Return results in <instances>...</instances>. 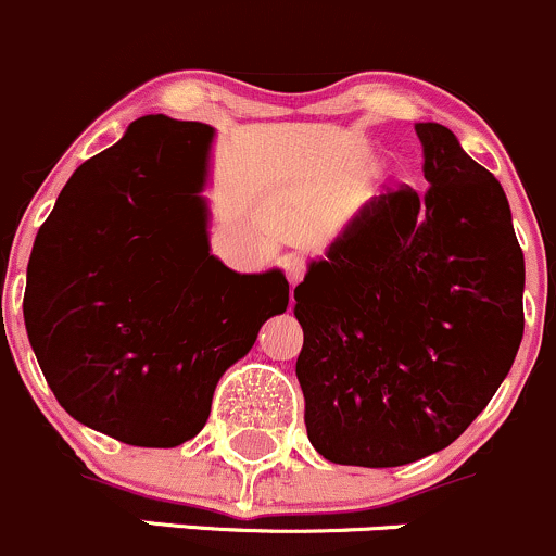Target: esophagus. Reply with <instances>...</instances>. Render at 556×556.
Instances as JSON below:
<instances>
[{
  "instance_id": "1",
  "label": "esophagus",
  "mask_w": 556,
  "mask_h": 556,
  "mask_svg": "<svg viewBox=\"0 0 556 556\" xmlns=\"http://www.w3.org/2000/svg\"><path fill=\"white\" fill-rule=\"evenodd\" d=\"M283 270H286V278H289V283L296 286L302 280V276H305L307 260L302 254H289L283 260Z\"/></svg>"
}]
</instances>
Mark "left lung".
<instances>
[{"label":"left lung","mask_w":556,"mask_h":556,"mask_svg":"<svg viewBox=\"0 0 556 556\" xmlns=\"http://www.w3.org/2000/svg\"><path fill=\"white\" fill-rule=\"evenodd\" d=\"M426 194L371 198L294 289L307 439L340 466L450 447L506 380L525 256L506 192L439 123H415Z\"/></svg>","instance_id":"1"}]
</instances>
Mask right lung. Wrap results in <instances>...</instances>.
<instances>
[{"instance_id": "1", "label": "right lung", "mask_w": 556, "mask_h": 556, "mask_svg": "<svg viewBox=\"0 0 556 556\" xmlns=\"http://www.w3.org/2000/svg\"><path fill=\"white\" fill-rule=\"evenodd\" d=\"M211 144L205 123H130L74 170L28 260L23 320L50 391L134 447L198 437L219 377L289 305L283 270L211 254Z\"/></svg>"}]
</instances>
